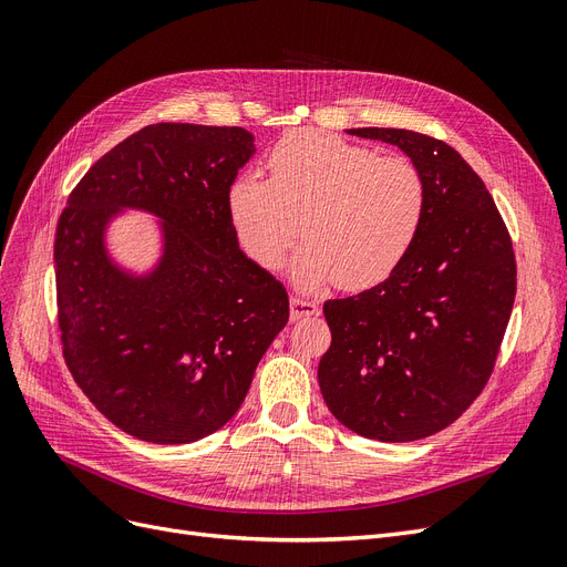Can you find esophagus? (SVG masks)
Masks as SVG:
<instances>
[{"label":"esophagus","instance_id":"esophagus-1","mask_svg":"<svg viewBox=\"0 0 567 567\" xmlns=\"http://www.w3.org/2000/svg\"><path fill=\"white\" fill-rule=\"evenodd\" d=\"M320 307L311 300H302V298H290V318L300 320V318H309V316H318Z\"/></svg>","mask_w":567,"mask_h":567}]
</instances>
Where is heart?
Instances as JSON below:
<instances>
[{
    "mask_svg": "<svg viewBox=\"0 0 567 567\" xmlns=\"http://www.w3.org/2000/svg\"><path fill=\"white\" fill-rule=\"evenodd\" d=\"M269 179L241 171L228 186L239 245L265 269H279L300 235L292 279L305 290L341 279L369 288L388 279L420 233L426 188L403 156H381L313 128L292 131L267 158Z\"/></svg>",
    "mask_w": 567,
    "mask_h": 567,
    "instance_id": "1",
    "label": "heart"
}]
</instances>
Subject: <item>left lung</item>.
Returning <instances> with one entry per match:
<instances>
[{"label":"left lung","mask_w":567,"mask_h":567,"mask_svg":"<svg viewBox=\"0 0 567 567\" xmlns=\"http://www.w3.org/2000/svg\"><path fill=\"white\" fill-rule=\"evenodd\" d=\"M399 147L420 171L426 207L409 256L360 295L328 300L332 343L318 385L332 415L383 443L426 439L487 385L517 292L507 228L462 154L406 128H348Z\"/></svg>","instance_id":"left-lung-1"}]
</instances>
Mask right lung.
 Listing matches in <instances>:
<instances>
[{
	"instance_id": "obj_1",
	"label": "right lung",
	"mask_w": 567,
	"mask_h": 567,
	"mask_svg": "<svg viewBox=\"0 0 567 567\" xmlns=\"http://www.w3.org/2000/svg\"><path fill=\"white\" fill-rule=\"evenodd\" d=\"M254 154L241 126L152 124L69 196L55 237L64 360L128 436L182 445L214 434L286 328V288L239 249L228 217V186ZM126 210L159 224L143 274L110 251V226Z\"/></svg>"
}]
</instances>
